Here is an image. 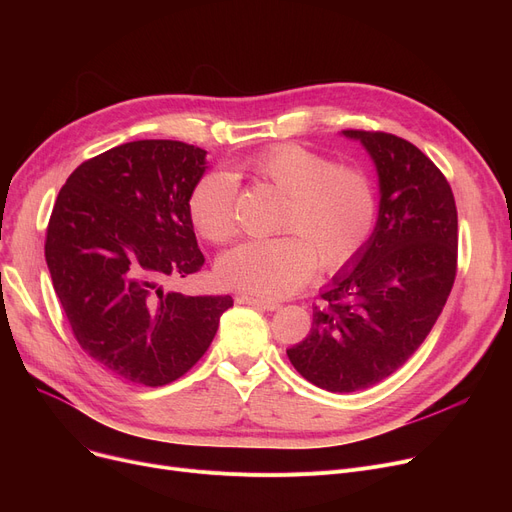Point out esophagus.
<instances>
[{
  "label": "esophagus",
  "instance_id": "1",
  "mask_svg": "<svg viewBox=\"0 0 512 512\" xmlns=\"http://www.w3.org/2000/svg\"><path fill=\"white\" fill-rule=\"evenodd\" d=\"M236 301L242 303V305H251V307H257V309H263V311H276V309H280V303L257 299V297H251V294H238Z\"/></svg>",
  "mask_w": 512,
  "mask_h": 512
}]
</instances>
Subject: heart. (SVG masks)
I'll use <instances>...</instances> for the list:
<instances>
[{
  "mask_svg": "<svg viewBox=\"0 0 512 512\" xmlns=\"http://www.w3.org/2000/svg\"><path fill=\"white\" fill-rule=\"evenodd\" d=\"M245 168L284 195L280 236L249 240L218 261L224 286L261 299L297 292L315 272H338L367 247L378 224V193L369 174L307 147L284 143L245 161ZM236 182L226 172L205 174L188 197L195 230L222 245L236 232Z\"/></svg>",
  "mask_w": 512,
  "mask_h": 512,
  "instance_id": "heart-1",
  "label": "heart"
}]
</instances>
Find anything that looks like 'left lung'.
<instances>
[{
  "label": "left lung",
  "mask_w": 512,
  "mask_h": 512,
  "mask_svg": "<svg viewBox=\"0 0 512 512\" xmlns=\"http://www.w3.org/2000/svg\"><path fill=\"white\" fill-rule=\"evenodd\" d=\"M342 132L378 168V224L286 355L311 384L357 392L405 365L434 328L456 278L459 220L446 176L413 143L380 130Z\"/></svg>",
  "instance_id": "obj_1"
}]
</instances>
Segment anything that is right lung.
I'll return each mask as SVG.
<instances>
[{
	"instance_id": "1",
	"label": "right lung",
	"mask_w": 512,
	"mask_h": 512,
	"mask_svg": "<svg viewBox=\"0 0 512 512\" xmlns=\"http://www.w3.org/2000/svg\"><path fill=\"white\" fill-rule=\"evenodd\" d=\"M203 149L132 141L83 161L53 205L45 261L80 348L122 380L166 386L209 348L232 297H186L168 280L205 257L188 197Z\"/></svg>"
}]
</instances>
